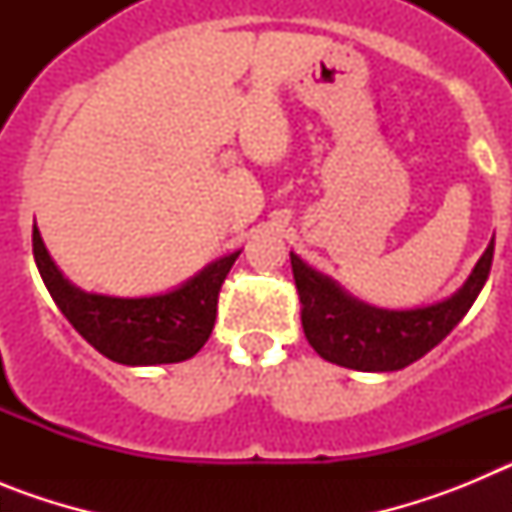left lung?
Here are the masks:
<instances>
[{
    "instance_id": "left-lung-1",
    "label": "left lung",
    "mask_w": 512,
    "mask_h": 512,
    "mask_svg": "<svg viewBox=\"0 0 512 512\" xmlns=\"http://www.w3.org/2000/svg\"><path fill=\"white\" fill-rule=\"evenodd\" d=\"M492 253L495 238L459 292L449 300L415 310L366 305L343 292L330 277L310 269L297 253H289L307 341L325 361L356 372L405 369L438 346L467 315L490 277Z\"/></svg>"
}]
</instances>
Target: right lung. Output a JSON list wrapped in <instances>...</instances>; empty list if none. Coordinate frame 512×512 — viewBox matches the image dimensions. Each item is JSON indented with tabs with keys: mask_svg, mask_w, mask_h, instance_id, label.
<instances>
[{
	"mask_svg": "<svg viewBox=\"0 0 512 512\" xmlns=\"http://www.w3.org/2000/svg\"><path fill=\"white\" fill-rule=\"evenodd\" d=\"M33 253L40 277L58 310L99 354L125 366L176 364L207 343L217 315V295L241 251L207 264L184 284L151 297L94 295L74 287L53 264L33 225Z\"/></svg>",
	"mask_w": 512,
	"mask_h": 512,
	"instance_id": "obj_1",
	"label": "right lung"
}]
</instances>
